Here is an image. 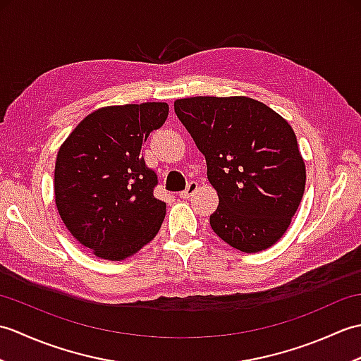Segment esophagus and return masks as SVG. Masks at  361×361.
Wrapping results in <instances>:
<instances>
[{
	"label": "esophagus",
	"instance_id": "obj_1",
	"mask_svg": "<svg viewBox=\"0 0 361 361\" xmlns=\"http://www.w3.org/2000/svg\"><path fill=\"white\" fill-rule=\"evenodd\" d=\"M197 189H198V185H197V183H195V181H190L189 185H188V188H186L185 190H183V192H180V197H181V198H185V200H186V198L192 197V195L195 194V190H197Z\"/></svg>",
	"mask_w": 361,
	"mask_h": 361
}]
</instances>
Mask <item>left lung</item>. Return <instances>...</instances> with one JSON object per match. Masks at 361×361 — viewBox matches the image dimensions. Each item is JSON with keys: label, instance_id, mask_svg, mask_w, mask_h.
I'll list each match as a JSON object with an SVG mask.
<instances>
[{"label": "left lung", "instance_id": "obj_1", "mask_svg": "<svg viewBox=\"0 0 361 361\" xmlns=\"http://www.w3.org/2000/svg\"><path fill=\"white\" fill-rule=\"evenodd\" d=\"M175 113L206 158L219 206L209 224L243 252L270 248L286 234L305 188L293 128L247 96L176 99Z\"/></svg>", "mask_w": 361, "mask_h": 361}]
</instances>
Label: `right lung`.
Listing matches in <instances>:
<instances>
[{"label": "right lung", "instance_id": "add662e5", "mask_svg": "<svg viewBox=\"0 0 361 361\" xmlns=\"http://www.w3.org/2000/svg\"><path fill=\"white\" fill-rule=\"evenodd\" d=\"M166 102L102 106L60 145L56 204L74 239L105 260H124L153 240L166 203L153 197L157 173L142 144L164 124Z\"/></svg>", "mask_w": 361, "mask_h": 361}]
</instances>
